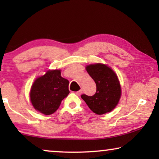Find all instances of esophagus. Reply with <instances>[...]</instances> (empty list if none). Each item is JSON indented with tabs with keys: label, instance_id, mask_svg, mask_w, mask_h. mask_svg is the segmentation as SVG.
<instances>
[{
	"label": "esophagus",
	"instance_id": "1",
	"mask_svg": "<svg viewBox=\"0 0 159 159\" xmlns=\"http://www.w3.org/2000/svg\"><path fill=\"white\" fill-rule=\"evenodd\" d=\"M82 90H78V91H77V92H76V94H77V95H80L82 94Z\"/></svg>",
	"mask_w": 159,
	"mask_h": 159
}]
</instances>
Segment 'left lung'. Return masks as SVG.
Listing matches in <instances>:
<instances>
[{
  "mask_svg": "<svg viewBox=\"0 0 159 159\" xmlns=\"http://www.w3.org/2000/svg\"><path fill=\"white\" fill-rule=\"evenodd\" d=\"M86 70L96 84V93L92 96L83 94L81 98L95 114L101 115L112 111L121 97V86L116 75L101 64L89 65Z\"/></svg>",
  "mask_w": 159,
  "mask_h": 159,
  "instance_id": "obj_1",
  "label": "left lung"
}]
</instances>
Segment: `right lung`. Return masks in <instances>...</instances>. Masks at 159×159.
Returning a JSON list of instances; mask_svg holds the SVG:
<instances>
[{
    "label": "right lung",
    "mask_w": 159,
    "mask_h": 159,
    "mask_svg": "<svg viewBox=\"0 0 159 159\" xmlns=\"http://www.w3.org/2000/svg\"><path fill=\"white\" fill-rule=\"evenodd\" d=\"M69 93V81L61 76V71L49 70L34 81L30 91V100L37 111L50 115L58 109Z\"/></svg>",
    "instance_id": "1"
}]
</instances>
